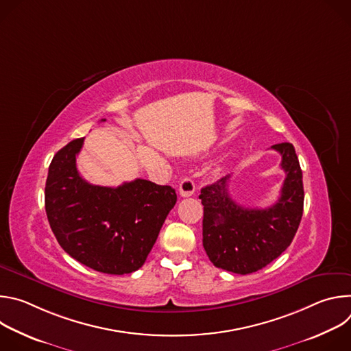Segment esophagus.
Instances as JSON below:
<instances>
[{
  "label": "esophagus",
  "mask_w": 351,
  "mask_h": 351,
  "mask_svg": "<svg viewBox=\"0 0 351 351\" xmlns=\"http://www.w3.org/2000/svg\"><path fill=\"white\" fill-rule=\"evenodd\" d=\"M195 191V184L190 178H184L179 184V193L182 197H190Z\"/></svg>",
  "instance_id": "esophagus-1"
}]
</instances>
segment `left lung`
Returning a JSON list of instances; mask_svg holds the SVG:
<instances>
[{
    "label": "left lung",
    "instance_id": "obj_1",
    "mask_svg": "<svg viewBox=\"0 0 351 351\" xmlns=\"http://www.w3.org/2000/svg\"><path fill=\"white\" fill-rule=\"evenodd\" d=\"M282 156L286 178L278 202L265 210L244 208L228 191L230 175L202 189L203 245L211 263L221 269L253 274L290 245L303 217V172L290 143L272 145Z\"/></svg>",
    "mask_w": 351,
    "mask_h": 351
}]
</instances>
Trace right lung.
<instances>
[{"instance_id": "obj_1", "label": "right lung", "mask_w": 351, "mask_h": 351, "mask_svg": "<svg viewBox=\"0 0 351 351\" xmlns=\"http://www.w3.org/2000/svg\"><path fill=\"white\" fill-rule=\"evenodd\" d=\"M106 121V119H103ZM84 137L54 156L45 182V213L60 245L80 264L110 275L137 271L176 204L171 186L145 179L95 186L77 171Z\"/></svg>"}]
</instances>
